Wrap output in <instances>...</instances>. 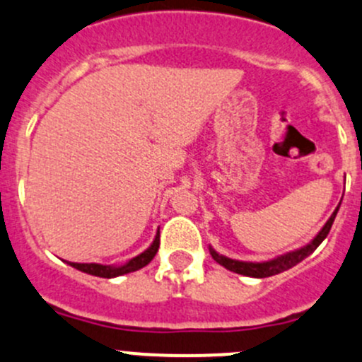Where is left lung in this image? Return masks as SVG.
<instances>
[{
  "label": "left lung",
  "instance_id": "1",
  "mask_svg": "<svg viewBox=\"0 0 362 362\" xmlns=\"http://www.w3.org/2000/svg\"><path fill=\"white\" fill-rule=\"evenodd\" d=\"M339 204L334 208V211L331 214V217L327 218L326 224L322 226V229H320V231L313 236L312 242L306 243V245H303V247H299V249H296V250L286 252V254L276 255V257H273V259H268V261H261V262L238 261V259H231V257H226V255L218 254V252L215 250L211 245H208V250H210V255L214 257L215 262H218L221 266H224V268L229 269V272L238 273V275L254 276V279H266V276L279 275V273L287 272V269H291L293 266L298 264V262H301L303 259L308 257V255L312 254V252L315 250L317 247L324 242V240H326V236L329 235L331 226H333L334 218H337Z\"/></svg>",
  "mask_w": 362,
  "mask_h": 362
}]
</instances>
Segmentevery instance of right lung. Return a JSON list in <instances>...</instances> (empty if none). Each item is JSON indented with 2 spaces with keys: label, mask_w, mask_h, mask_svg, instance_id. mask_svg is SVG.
Listing matches in <instances>:
<instances>
[{
  "label": "right lung",
  "mask_w": 362,
  "mask_h": 362,
  "mask_svg": "<svg viewBox=\"0 0 362 362\" xmlns=\"http://www.w3.org/2000/svg\"><path fill=\"white\" fill-rule=\"evenodd\" d=\"M159 249V231L156 233L154 242L151 243L147 250H144L141 254L134 255L129 261L122 262V264H98V262H68L71 268L78 269V272L87 273V275L93 276H101V279H115V276L127 275V273H133L141 269L144 266H147L148 262L154 259V255L158 254Z\"/></svg>",
  "instance_id": "obj_1"
}]
</instances>
